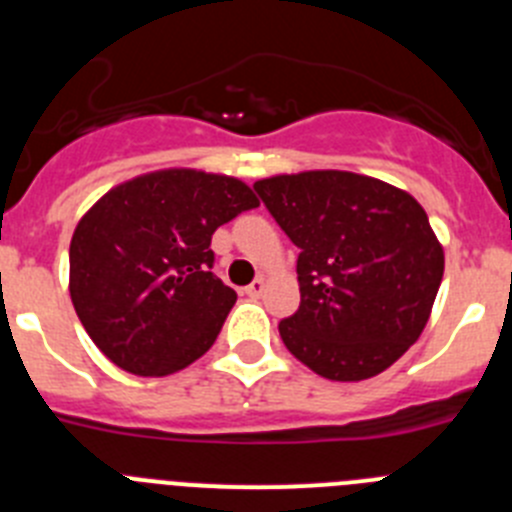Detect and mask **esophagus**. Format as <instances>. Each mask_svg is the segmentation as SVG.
I'll return each mask as SVG.
<instances>
[{
	"mask_svg": "<svg viewBox=\"0 0 512 512\" xmlns=\"http://www.w3.org/2000/svg\"><path fill=\"white\" fill-rule=\"evenodd\" d=\"M264 287H266L264 279H253L248 287H243V295H246V297H261V295H264Z\"/></svg>",
	"mask_w": 512,
	"mask_h": 512,
	"instance_id": "obj_1",
	"label": "esophagus"
}]
</instances>
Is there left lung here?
Returning a JSON list of instances; mask_svg holds the SVG:
<instances>
[{"instance_id": "obj_1", "label": "left lung", "mask_w": 512, "mask_h": 512, "mask_svg": "<svg viewBox=\"0 0 512 512\" xmlns=\"http://www.w3.org/2000/svg\"><path fill=\"white\" fill-rule=\"evenodd\" d=\"M300 248V307L279 323L289 354L336 382L377 377L420 338L443 279V248L408 192L351 171L253 184Z\"/></svg>"}]
</instances>
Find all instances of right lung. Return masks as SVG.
<instances>
[{"label": "right lung", "mask_w": 512, "mask_h": 512, "mask_svg": "<svg viewBox=\"0 0 512 512\" xmlns=\"http://www.w3.org/2000/svg\"><path fill=\"white\" fill-rule=\"evenodd\" d=\"M259 207L233 176L166 169L110 189L69 248L71 302L112 364L164 377L200 359L235 305L212 274V233Z\"/></svg>", "instance_id": "obj_1"}]
</instances>
